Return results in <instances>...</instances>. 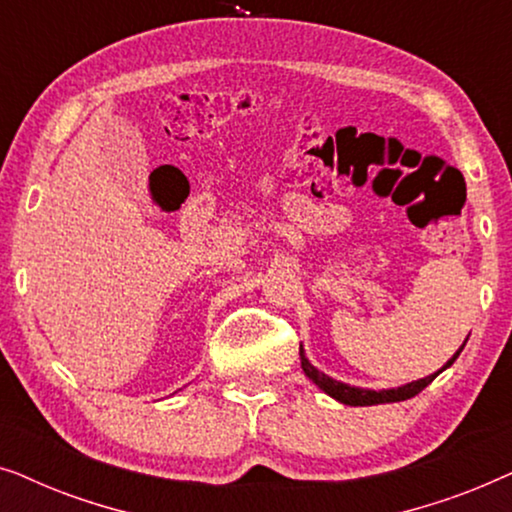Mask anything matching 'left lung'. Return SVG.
Masks as SVG:
<instances>
[{
	"label": "left lung",
	"mask_w": 512,
	"mask_h": 512,
	"mask_svg": "<svg viewBox=\"0 0 512 512\" xmlns=\"http://www.w3.org/2000/svg\"><path fill=\"white\" fill-rule=\"evenodd\" d=\"M468 340V338H466ZM466 345V342H464ZM464 345H461V349H464ZM459 349V352H461ZM459 352L452 356L450 361L445 363L443 368L438 370V373H433L429 377H422V380L417 382H410V384H403V387L398 389H382V391H373V389H361V387H349V384L345 382H338L333 380V377H328L326 373H321V370H317L312 366L310 361H307V356L303 352V347H300V366H303L305 375L310 377V380L317 384V387L324 391V394H328L331 398H335V401L345 403V405H377V403H398V401H408V398L417 396L419 391L429 387V384L436 380V377L443 373L445 368H450L454 361H457Z\"/></svg>",
	"instance_id": "8db88e82"
}]
</instances>
